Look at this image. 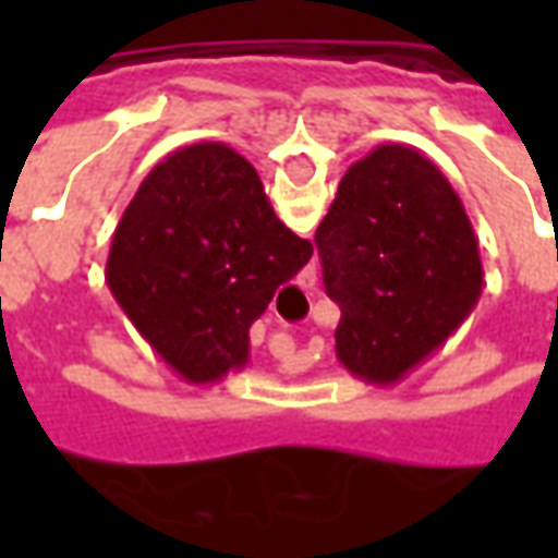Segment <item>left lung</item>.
I'll return each instance as SVG.
<instances>
[{"label":"left lung","mask_w":558,"mask_h":558,"mask_svg":"<svg viewBox=\"0 0 558 558\" xmlns=\"http://www.w3.org/2000/svg\"><path fill=\"white\" fill-rule=\"evenodd\" d=\"M323 283L338 302V362L398 383L478 304V239L451 182L418 148L383 143L343 172L316 227Z\"/></svg>","instance_id":"1"}]
</instances>
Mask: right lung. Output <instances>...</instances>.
<instances>
[{"instance_id": "1", "label": "right lung", "mask_w": 558, "mask_h": 558, "mask_svg": "<svg viewBox=\"0 0 558 558\" xmlns=\"http://www.w3.org/2000/svg\"><path fill=\"white\" fill-rule=\"evenodd\" d=\"M311 254L251 160L194 143L140 182L113 232L107 283L160 359L203 386L247 364L254 319Z\"/></svg>"}]
</instances>
